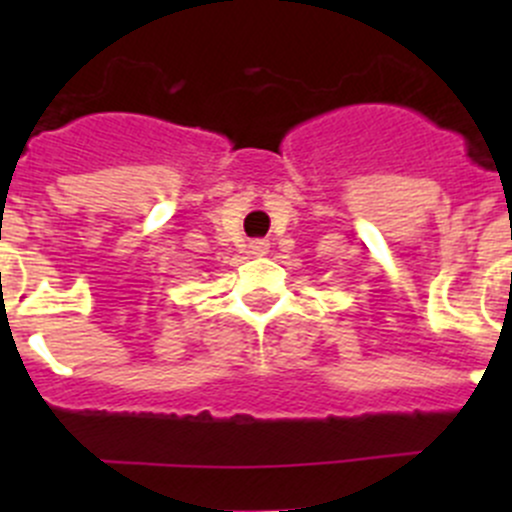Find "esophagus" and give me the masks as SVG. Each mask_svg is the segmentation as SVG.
I'll list each match as a JSON object with an SVG mask.
<instances>
[{
    "label": "esophagus",
    "mask_w": 512,
    "mask_h": 512,
    "mask_svg": "<svg viewBox=\"0 0 512 512\" xmlns=\"http://www.w3.org/2000/svg\"><path fill=\"white\" fill-rule=\"evenodd\" d=\"M250 250H252V255H265V252H267V242L265 240H255L250 245Z\"/></svg>",
    "instance_id": "obj_1"
}]
</instances>
